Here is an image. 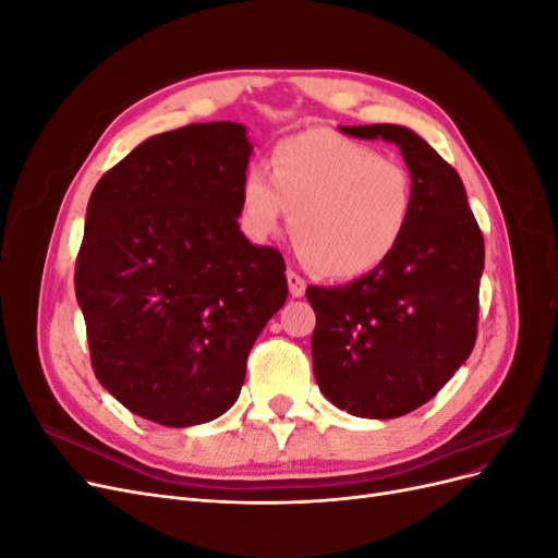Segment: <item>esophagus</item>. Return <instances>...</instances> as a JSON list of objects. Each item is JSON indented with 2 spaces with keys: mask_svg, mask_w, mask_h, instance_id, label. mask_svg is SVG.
Returning <instances> with one entry per match:
<instances>
[{
  "mask_svg": "<svg viewBox=\"0 0 558 558\" xmlns=\"http://www.w3.org/2000/svg\"><path fill=\"white\" fill-rule=\"evenodd\" d=\"M286 277H289V291H291L293 298L305 295V289H307V281L305 279H302L298 272H293V269H289V272H286Z\"/></svg>",
  "mask_w": 558,
  "mask_h": 558,
  "instance_id": "esophagus-1",
  "label": "esophagus"
}]
</instances>
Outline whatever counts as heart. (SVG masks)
<instances>
[{
    "label": "heart",
    "instance_id": "1",
    "mask_svg": "<svg viewBox=\"0 0 558 558\" xmlns=\"http://www.w3.org/2000/svg\"><path fill=\"white\" fill-rule=\"evenodd\" d=\"M293 214L291 240L318 275L353 279L393 256L414 211L408 167L330 130L295 134L275 146L269 177L251 167L242 214L256 238L279 232Z\"/></svg>",
    "mask_w": 558,
    "mask_h": 558
}]
</instances>
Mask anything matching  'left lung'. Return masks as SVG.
Returning a JSON list of instances; mask_svg holds the SVG:
<instances>
[{
	"instance_id": "obj_1",
	"label": "left lung",
	"mask_w": 558,
	"mask_h": 558,
	"mask_svg": "<svg viewBox=\"0 0 558 558\" xmlns=\"http://www.w3.org/2000/svg\"><path fill=\"white\" fill-rule=\"evenodd\" d=\"M393 142L414 181V211L393 256L365 277L310 286L314 377L335 408L396 418L428 402L477 340L484 238L459 172L402 125L340 128Z\"/></svg>"
}]
</instances>
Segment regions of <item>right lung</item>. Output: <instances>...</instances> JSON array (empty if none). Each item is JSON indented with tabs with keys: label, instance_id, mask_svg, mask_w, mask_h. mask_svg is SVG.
<instances>
[{
	"label": "right lung",
	"instance_id": "add662e5",
	"mask_svg": "<svg viewBox=\"0 0 558 558\" xmlns=\"http://www.w3.org/2000/svg\"><path fill=\"white\" fill-rule=\"evenodd\" d=\"M251 142L230 121L156 134L97 181L76 258L95 377L154 424H207L289 295L283 256L240 230Z\"/></svg>",
	"mask_w": 558,
	"mask_h": 558
}]
</instances>
